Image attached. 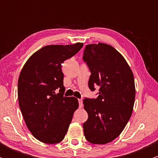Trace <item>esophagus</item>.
Masks as SVG:
<instances>
[{"mask_svg": "<svg viewBox=\"0 0 158 158\" xmlns=\"http://www.w3.org/2000/svg\"><path fill=\"white\" fill-rule=\"evenodd\" d=\"M79 108H82L83 106L82 99H79Z\"/></svg>", "mask_w": 158, "mask_h": 158, "instance_id": "1", "label": "esophagus"}]
</instances>
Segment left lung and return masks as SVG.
I'll return each mask as SVG.
<instances>
[{
    "label": "left lung",
    "mask_w": 158,
    "mask_h": 158,
    "mask_svg": "<svg viewBox=\"0 0 158 158\" xmlns=\"http://www.w3.org/2000/svg\"><path fill=\"white\" fill-rule=\"evenodd\" d=\"M91 74L88 87L99 86L97 99L85 98L84 108L88 119L83 123L88 142L106 144L117 138L131 117L135 99V79L129 65L110 45H86L83 54Z\"/></svg>",
    "instance_id": "left-lung-1"
}]
</instances>
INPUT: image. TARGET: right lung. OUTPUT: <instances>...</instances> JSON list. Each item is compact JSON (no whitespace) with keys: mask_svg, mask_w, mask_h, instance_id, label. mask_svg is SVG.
Segmentation results:
<instances>
[{"mask_svg":"<svg viewBox=\"0 0 158 158\" xmlns=\"http://www.w3.org/2000/svg\"><path fill=\"white\" fill-rule=\"evenodd\" d=\"M82 47L83 43L45 46L32 54L21 70L18 82L20 109L28 129L41 142L60 143L79 107L77 98L63 96L61 64Z\"/></svg>","mask_w":158,"mask_h":158,"instance_id":"right-lung-1","label":"right lung"}]
</instances>
